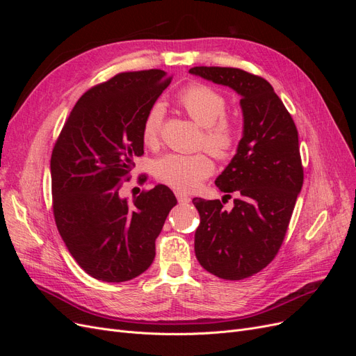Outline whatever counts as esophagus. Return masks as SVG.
<instances>
[{
  "label": "esophagus",
  "instance_id": "esophagus-1",
  "mask_svg": "<svg viewBox=\"0 0 356 356\" xmlns=\"http://www.w3.org/2000/svg\"><path fill=\"white\" fill-rule=\"evenodd\" d=\"M175 196H177V199H178V202L179 203H188L191 199H190V196H187V195H184V193H181V191H177L175 193Z\"/></svg>",
  "mask_w": 356,
  "mask_h": 356
}]
</instances>
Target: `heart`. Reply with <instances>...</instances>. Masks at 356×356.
Wrapping results in <instances>:
<instances>
[{
    "instance_id": "obj_1",
    "label": "heart",
    "mask_w": 356,
    "mask_h": 356,
    "mask_svg": "<svg viewBox=\"0 0 356 356\" xmlns=\"http://www.w3.org/2000/svg\"><path fill=\"white\" fill-rule=\"evenodd\" d=\"M179 105L199 126L204 127L202 147L218 159H229L238 144V131L225 115L227 99L217 89L207 84H190L178 96ZM165 110L160 104L153 105L144 117L141 136L147 147H156L160 141ZM215 165L208 153L177 154L170 153L154 161L153 172L157 181L174 190L195 191L202 181L213 174Z\"/></svg>"
}]
</instances>
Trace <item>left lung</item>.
I'll list each match as a JSON object with an SVG mask.
<instances>
[{
	"label": "left lung",
	"mask_w": 356,
	"mask_h": 356,
	"mask_svg": "<svg viewBox=\"0 0 356 356\" xmlns=\"http://www.w3.org/2000/svg\"><path fill=\"white\" fill-rule=\"evenodd\" d=\"M191 74L241 95L243 136L229 166L215 181L234 193L233 209L220 200L193 199L200 215L195 251L200 266L227 281L258 273L279 252L303 187L298 132L293 117L260 75L229 67H195Z\"/></svg>",
	"instance_id": "left-lung-1"
}]
</instances>
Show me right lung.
I'll use <instances>...</instances> for the list:
<instances>
[{
  "mask_svg": "<svg viewBox=\"0 0 356 356\" xmlns=\"http://www.w3.org/2000/svg\"><path fill=\"white\" fill-rule=\"evenodd\" d=\"M161 70L129 71L93 86L75 104L50 159L53 215L83 270L104 282L144 273L156 239L177 204L166 186L120 196L134 159L144 154L143 122L170 84Z\"/></svg>",
  "mask_w": 356,
  "mask_h": 356,
  "instance_id": "1",
  "label": "right lung"
}]
</instances>
